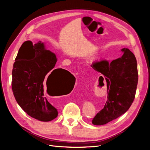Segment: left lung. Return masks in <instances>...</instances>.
<instances>
[{"label":"left lung","mask_w":150,"mask_h":150,"mask_svg":"<svg viewBox=\"0 0 150 150\" xmlns=\"http://www.w3.org/2000/svg\"><path fill=\"white\" fill-rule=\"evenodd\" d=\"M121 57L110 62L107 60L94 62L91 65L104 76L107 85V100L97 113L92 124L101 125L117 119L128 110L135 98L138 82L137 60L128 48L121 50ZM103 77L100 76L99 79Z\"/></svg>","instance_id":"8db88e82"}]
</instances>
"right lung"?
Returning a JSON list of instances; mask_svg holds the SVG:
<instances>
[{
	"mask_svg": "<svg viewBox=\"0 0 150 150\" xmlns=\"http://www.w3.org/2000/svg\"><path fill=\"white\" fill-rule=\"evenodd\" d=\"M15 61L11 85L17 103L31 117L42 122L54 119L57 110L47 99L43 86L47 85L48 93L52 88H63L74 81V76L64 69H53L56 55L45 50L40 41L34 45L30 40L25 42Z\"/></svg>",
	"mask_w": 150,
	"mask_h": 150,
	"instance_id": "obj_1",
	"label": "right lung"
}]
</instances>
